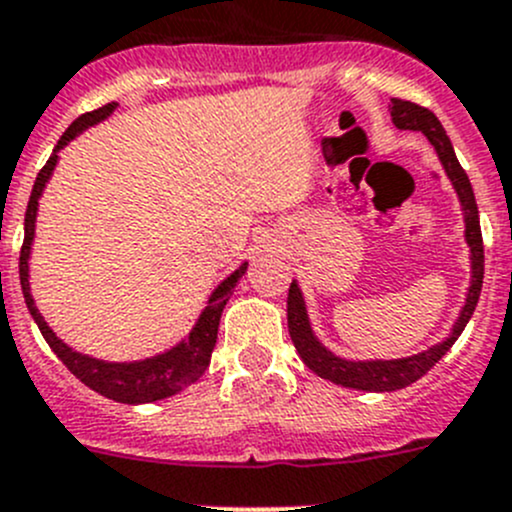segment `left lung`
Returning <instances> with one entry per match:
<instances>
[{
	"label": "left lung",
	"instance_id": "1",
	"mask_svg": "<svg viewBox=\"0 0 512 512\" xmlns=\"http://www.w3.org/2000/svg\"><path fill=\"white\" fill-rule=\"evenodd\" d=\"M391 121L396 129L401 131H421L423 136L433 146L435 156H438L440 166H443L445 176L453 184L455 196L460 201V211H463L465 224V244L470 246V286L465 291V303L460 308L458 318H455L453 328L443 341L433 343L421 353L403 358H343L333 353L316 331L311 328V318H308L306 298H303L301 286L293 278L291 288H288V333L296 346L301 361L311 368L316 376L326 378V381L336 383L343 388H356V391H371V393H391L401 391V388L411 386L418 378H423L445 353L450 351L463 328L468 326L470 316H473L475 306H478L480 288H483V234H480V219H478V204H475L473 186H470L468 174L460 166L458 156H455L453 144H450L448 134H445L443 124L433 111L423 109V106L413 104V101L391 99Z\"/></svg>",
	"mask_w": 512,
	"mask_h": 512
}]
</instances>
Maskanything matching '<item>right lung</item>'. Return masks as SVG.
<instances>
[{
  "mask_svg": "<svg viewBox=\"0 0 512 512\" xmlns=\"http://www.w3.org/2000/svg\"><path fill=\"white\" fill-rule=\"evenodd\" d=\"M116 101L101 106V109L86 111L79 119L72 121L67 131H64L62 139L54 146L52 156L44 164V169L37 174L34 181L32 196H29L27 204V216H24V244L22 254H19V281H22V293L24 303H27L29 313H32L34 323L42 331L44 341L49 343L54 353H57L59 361L84 383L91 391L101 393V396L111 398L116 403H129V406H139V403H154L164 401V398L176 396L179 391L189 388L191 383L199 381L204 376V371L209 368L211 353H214L216 336H219V321L221 313H224L226 301L234 293L236 283L244 276L249 261L241 263L234 273L224 278L219 286L211 291L209 301L201 308L199 318L191 326V331L181 338L179 343H174L166 351L154 353V356L139 358V361H104V358L89 356V353L77 351L69 343H64L57 333L52 331L44 316L39 313L37 303H34L32 286H29V258H32V244H34V231H37V211H39V199H42L44 189H47L49 179H52L54 169L59 164V151L69 144V141L77 139L79 134H84L91 126L101 124L104 119H109L116 109Z\"/></svg>",
  "mask_w": 512,
  "mask_h": 512,
  "instance_id": "obj_1",
  "label": "right lung"
}]
</instances>
